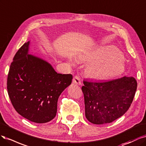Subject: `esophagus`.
I'll use <instances>...</instances> for the list:
<instances>
[{"label": "esophagus", "mask_w": 146, "mask_h": 146, "mask_svg": "<svg viewBox=\"0 0 146 146\" xmlns=\"http://www.w3.org/2000/svg\"><path fill=\"white\" fill-rule=\"evenodd\" d=\"M73 83L75 84H77V85H81V79H80L79 76H78V75H76V76H74V77L73 78Z\"/></svg>", "instance_id": "1"}]
</instances>
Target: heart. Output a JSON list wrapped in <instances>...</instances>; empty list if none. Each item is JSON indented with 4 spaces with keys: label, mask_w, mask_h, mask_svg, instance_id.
Masks as SVG:
<instances>
[{
    "label": "heart",
    "mask_w": 146,
    "mask_h": 146,
    "mask_svg": "<svg viewBox=\"0 0 146 146\" xmlns=\"http://www.w3.org/2000/svg\"><path fill=\"white\" fill-rule=\"evenodd\" d=\"M80 60L92 62L87 73L92 78H105L119 73L124 68V59L119 51L113 46L99 48L84 53Z\"/></svg>",
    "instance_id": "heart-1"
}]
</instances>
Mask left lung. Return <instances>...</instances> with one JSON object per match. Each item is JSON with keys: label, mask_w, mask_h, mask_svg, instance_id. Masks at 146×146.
<instances>
[{"label": "left lung", "mask_w": 146, "mask_h": 146, "mask_svg": "<svg viewBox=\"0 0 146 146\" xmlns=\"http://www.w3.org/2000/svg\"><path fill=\"white\" fill-rule=\"evenodd\" d=\"M86 118L95 124L110 123L123 116L132 103L137 88L133 77L109 81H83Z\"/></svg>", "instance_id": "1"}]
</instances>
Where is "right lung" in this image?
<instances>
[{
  "label": "right lung",
  "mask_w": 146,
  "mask_h": 146,
  "mask_svg": "<svg viewBox=\"0 0 146 146\" xmlns=\"http://www.w3.org/2000/svg\"><path fill=\"white\" fill-rule=\"evenodd\" d=\"M30 42L19 49L7 78V90L19 114L36 123L52 120L57 112L58 98L72 83L71 74H60L51 65L28 54Z\"/></svg>",
  "instance_id": "right-lung-1"
}]
</instances>
